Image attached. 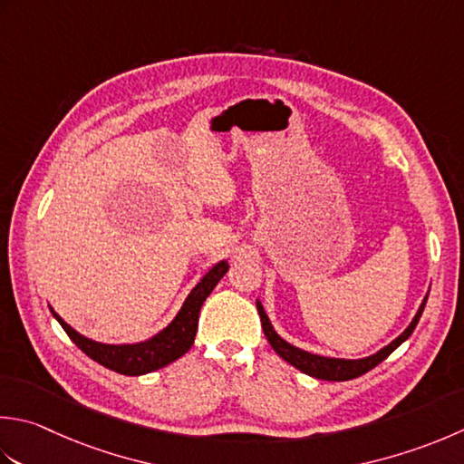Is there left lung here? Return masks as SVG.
Listing matches in <instances>:
<instances>
[{
	"label": "left lung",
	"mask_w": 464,
	"mask_h": 464,
	"mask_svg": "<svg viewBox=\"0 0 464 464\" xmlns=\"http://www.w3.org/2000/svg\"><path fill=\"white\" fill-rule=\"evenodd\" d=\"M426 299H429V295L422 299L419 312H416V315L412 317L411 325H408V328L401 335H398L396 340L390 342L388 346H384L382 350H378L376 353H372V356L362 358V360L325 358V356H317V353H312V352L299 350V348L292 346L289 342H285L284 338H279L277 332L274 330V325H271V322H269L266 310H263L259 299H257V312H259V317H261L263 334H266V338L271 343V348H274L281 358L289 362V364L297 368L299 372H304V374H307V376H314V378H320V380H330V382H343V380H352V378H358L362 374H366V372H370L372 368L378 366L380 362L386 360L390 353H392L398 346H401L404 340H408V335L414 332L416 324H419V320H420V315L424 312V305H426Z\"/></svg>",
	"instance_id": "left-lung-1"
}]
</instances>
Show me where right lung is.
<instances>
[{
  "mask_svg": "<svg viewBox=\"0 0 464 464\" xmlns=\"http://www.w3.org/2000/svg\"><path fill=\"white\" fill-rule=\"evenodd\" d=\"M229 263L225 259L217 263L207 274L201 277V281L190 289L187 295L183 307L175 315L165 330H160L157 335H152L150 340H144L139 343H100L86 338V335L78 334L74 328L62 320V317L52 310V315L56 317L60 325L70 335V340L92 358L98 364H102L108 370H114L118 374L124 376H142L154 372L159 368L169 366L170 362L179 360L183 353H187L193 346L197 325H198V312L208 294L213 292V287L219 284V279L227 274Z\"/></svg>",
  "mask_w": 464,
  "mask_h": 464,
  "instance_id": "1",
  "label": "right lung"
}]
</instances>
